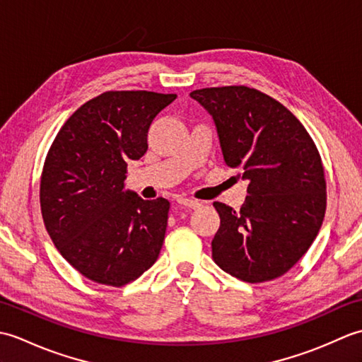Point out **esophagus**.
<instances>
[{
	"mask_svg": "<svg viewBox=\"0 0 362 362\" xmlns=\"http://www.w3.org/2000/svg\"><path fill=\"white\" fill-rule=\"evenodd\" d=\"M177 204L179 205H183V206H188V209H199L201 206V204H199L197 201H194V199H189V197H177Z\"/></svg>",
	"mask_w": 362,
	"mask_h": 362,
	"instance_id": "obj_1",
	"label": "esophagus"
}]
</instances>
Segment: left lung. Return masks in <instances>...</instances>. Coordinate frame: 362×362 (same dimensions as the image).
Listing matches in <instances>:
<instances>
[{"instance_id":"1","label":"left lung","mask_w":362,"mask_h":362,"mask_svg":"<svg viewBox=\"0 0 362 362\" xmlns=\"http://www.w3.org/2000/svg\"><path fill=\"white\" fill-rule=\"evenodd\" d=\"M189 96L213 117L224 163L249 182L240 210L213 204L221 218L214 263L247 283L279 279L308 252L325 216L316 143L286 107L257 88L211 87Z\"/></svg>"}]
</instances>
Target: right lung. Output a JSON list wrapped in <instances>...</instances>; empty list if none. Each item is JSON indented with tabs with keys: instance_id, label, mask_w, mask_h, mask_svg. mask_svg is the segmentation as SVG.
Returning a JSON list of instances; mask_svg holds the SVG:
<instances>
[{
	"instance_id": "right-lung-1",
	"label": "right lung",
	"mask_w": 362,
	"mask_h": 362,
	"mask_svg": "<svg viewBox=\"0 0 362 362\" xmlns=\"http://www.w3.org/2000/svg\"><path fill=\"white\" fill-rule=\"evenodd\" d=\"M177 95L105 91L81 105L46 153L40 209L48 235L86 279L121 288L156 263L169 202L124 191L127 163L148 151L152 119Z\"/></svg>"
}]
</instances>
